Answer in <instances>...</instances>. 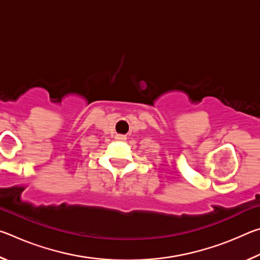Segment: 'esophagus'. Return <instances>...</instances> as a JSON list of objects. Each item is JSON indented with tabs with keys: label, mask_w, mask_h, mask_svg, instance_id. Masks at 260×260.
Segmentation results:
<instances>
[{
	"label": "esophagus",
	"mask_w": 260,
	"mask_h": 260,
	"mask_svg": "<svg viewBox=\"0 0 260 260\" xmlns=\"http://www.w3.org/2000/svg\"><path fill=\"white\" fill-rule=\"evenodd\" d=\"M119 139H121V140H125V138H124V136H120V138Z\"/></svg>",
	"instance_id": "34e87169"
}]
</instances>
